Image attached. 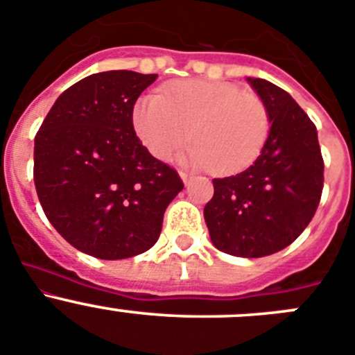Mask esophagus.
Masks as SVG:
<instances>
[{
	"mask_svg": "<svg viewBox=\"0 0 355 355\" xmlns=\"http://www.w3.org/2000/svg\"><path fill=\"white\" fill-rule=\"evenodd\" d=\"M180 178L182 182H184V185H189L191 184V175L184 173V171H180Z\"/></svg>",
	"mask_w": 355,
	"mask_h": 355,
	"instance_id": "34e87169",
	"label": "esophagus"
}]
</instances>
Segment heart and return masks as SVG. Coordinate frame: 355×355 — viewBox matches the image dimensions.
<instances>
[{
	"mask_svg": "<svg viewBox=\"0 0 355 355\" xmlns=\"http://www.w3.org/2000/svg\"><path fill=\"white\" fill-rule=\"evenodd\" d=\"M132 129L154 157L168 161L189 138L182 162L233 175L253 164L269 136L263 102L228 83L189 79L141 95L132 107Z\"/></svg>",
	"mask_w": 355,
	"mask_h": 355,
	"instance_id": "b5f03b06",
	"label": "heart"
}]
</instances>
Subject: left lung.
Returning <instances> with one entry per match:
<instances>
[{
	"label": "left lung",
	"instance_id": "8db88e82",
	"mask_svg": "<svg viewBox=\"0 0 355 355\" xmlns=\"http://www.w3.org/2000/svg\"><path fill=\"white\" fill-rule=\"evenodd\" d=\"M269 113V136L242 173L214 178L205 205L210 241L223 253L261 258L292 244L315 216L324 187L317 127L292 95L248 78Z\"/></svg>",
	"mask_w": 355,
	"mask_h": 355
}]
</instances>
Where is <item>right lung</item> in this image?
<instances>
[{"label": "right lung", "mask_w": 355, "mask_h": 355, "mask_svg": "<svg viewBox=\"0 0 355 355\" xmlns=\"http://www.w3.org/2000/svg\"><path fill=\"white\" fill-rule=\"evenodd\" d=\"M157 74L98 72L67 88L35 136L33 178L51 225L101 260H123L157 242L184 189L132 129V107Z\"/></svg>", "instance_id": "right-lung-1"}]
</instances>
